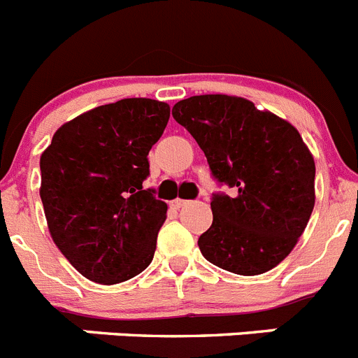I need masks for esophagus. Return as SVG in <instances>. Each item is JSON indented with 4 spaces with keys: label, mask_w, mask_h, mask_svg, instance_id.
Wrapping results in <instances>:
<instances>
[{
    "label": "esophagus",
    "mask_w": 358,
    "mask_h": 358,
    "mask_svg": "<svg viewBox=\"0 0 358 358\" xmlns=\"http://www.w3.org/2000/svg\"><path fill=\"white\" fill-rule=\"evenodd\" d=\"M186 204H188V201H185V199H173V201H172V206L176 208V210L186 206Z\"/></svg>",
    "instance_id": "obj_1"
}]
</instances>
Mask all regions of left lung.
Returning a JSON list of instances; mask_svg holds the SVG:
<instances>
[{"label":"left lung","mask_w":358,"mask_h":358,"mask_svg":"<svg viewBox=\"0 0 358 358\" xmlns=\"http://www.w3.org/2000/svg\"><path fill=\"white\" fill-rule=\"evenodd\" d=\"M172 116L194 136L215 179L235 189L211 199L213 224L199 236L202 256L242 276L276 267L315 204V163L301 134L271 110L227 94L189 96Z\"/></svg>","instance_id":"1"}]
</instances>
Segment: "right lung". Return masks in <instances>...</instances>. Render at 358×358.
<instances>
[{
  "instance_id": "1",
  "label": "right lung",
  "mask_w": 358,
  "mask_h": 358,
  "mask_svg": "<svg viewBox=\"0 0 358 358\" xmlns=\"http://www.w3.org/2000/svg\"><path fill=\"white\" fill-rule=\"evenodd\" d=\"M169 118V103L123 98L64 123L41 156L50 235L94 283L131 280L154 258L169 206L143 189V181L148 152Z\"/></svg>"
}]
</instances>
